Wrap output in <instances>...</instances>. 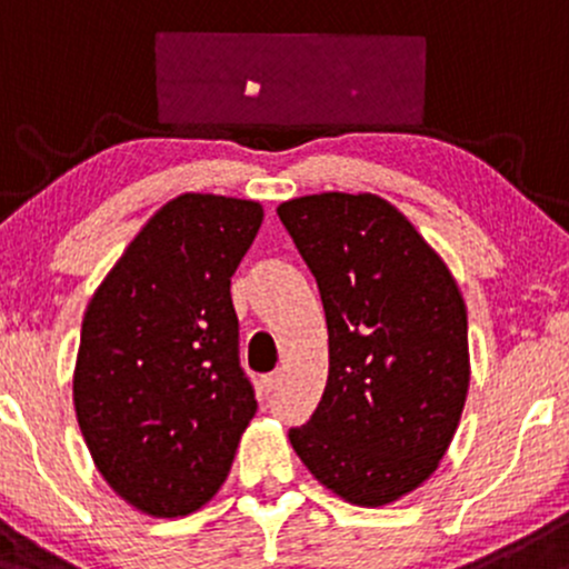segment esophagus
<instances>
[{"mask_svg": "<svg viewBox=\"0 0 569 569\" xmlns=\"http://www.w3.org/2000/svg\"><path fill=\"white\" fill-rule=\"evenodd\" d=\"M279 385H282V370H273V373L263 376V389H266V395L277 392Z\"/></svg>", "mask_w": 569, "mask_h": 569, "instance_id": "34e87169", "label": "esophagus"}]
</instances>
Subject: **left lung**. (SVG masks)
Segmentation results:
<instances>
[{
	"mask_svg": "<svg viewBox=\"0 0 569 569\" xmlns=\"http://www.w3.org/2000/svg\"><path fill=\"white\" fill-rule=\"evenodd\" d=\"M277 214L317 279L330 355L322 400L290 443L322 487L352 506H387L436 473L462 417V292L379 196H301Z\"/></svg>",
	"mask_w": 569,
	"mask_h": 569,
	"instance_id": "8db88e82",
	"label": "left lung"
}]
</instances>
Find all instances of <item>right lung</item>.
I'll use <instances>...</instances> for the list:
<instances>
[{
    "instance_id": "obj_1",
    "label": "right lung",
    "mask_w": 569,
    "mask_h": 569,
    "mask_svg": "<svg viewBox=\"0 0 569 569\" xmlns=\"http://www.w3.org/2000/svg\"><path fill=\"white\" fill-rule=\"evenodd\" d=\"M260 222L258 201L177 196L82 317L78 425L104 481L142 513L177 519L207 506L258 411L239 366L231 277Z\"/></svg>"
}]
</instances>
